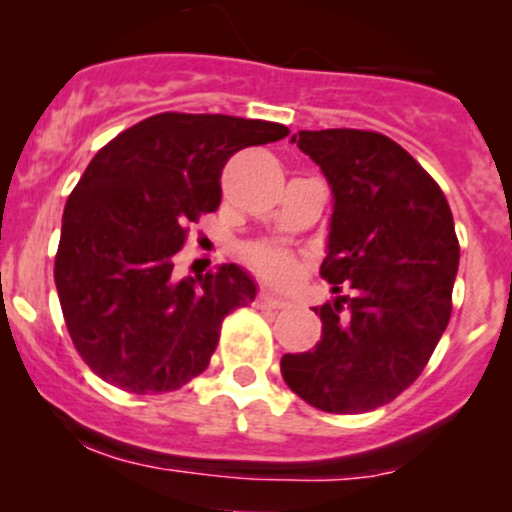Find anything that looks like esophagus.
Here are the masks:
<instances>
[{"mask_svg": "<svg viewBox=\"0 0 512 512\" xmlns=\"http://www.w3.org/2000/svg\"><path fill=\"white\" fill-rule=\"evenodd\" d=\"M255 303H257V308H269V310H281V308H286V305H289L286 298L274 296V293H269V291H262L260 296H257Z\"/></svg>", "mask_w": 512, "mask_h": 512, "instance_id": "34e87169", "label": "esophagus"}]
</instances>
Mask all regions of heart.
<instances>
[{"label":"heart","instance_id":"1","mask_svg":"<svg viewBox=\"0 0 512 512\" xmlns=\"http://www.w3.org/2000/svg\"><path fill=\"white\" fill-rule=\"evenodd\" d=\"M248 260L257 272L267 276L269 281H276V284H284L296 272V262H293L291 252L274 248V245H255V248L248 250Z\"/></svg>","mask_w":512,"mask_h":512}]
</instances>
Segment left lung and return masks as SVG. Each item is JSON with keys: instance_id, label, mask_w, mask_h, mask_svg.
<instances>
[{"instance_id": "left-lung-1", "label": "left lung", "mask_w": 512, "mask_h": 512, "mask_svg": "<svg viewBox=\"0 0 512 512\" xmlns=\"http://www.w3.org/2000/svg\"><path fill=\"white\" fill-rule=\"evenodd\" d=\"M291 142L320 166L332 190L327 257L320 274L339 293L313 308L322 339L286 354V385L330 414L392 402L421 375L448 327L460 264L443 190L397 142L363 129H301Z\"/></svg>"}]
</instances>
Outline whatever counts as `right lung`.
<instances>
[{
  "mask_svg": "<svg viewBox=\"0 0 512 512\" xmlns=\"http://www.w3.org/2000/svg\"><path fill=\"white\" fill-rule=\"evenodd\" d=\"M289 127L233 115L161 113L117 134L62 216L55 284L86 366L134 395L173 392L209 366L221 322L255 301L238 264L178 279L185 226L221 202V170Z\"/></svg>",
  "mask_w": 512,
  "mask_h": 512,
  "instance_id": "add662e5",
  "label": "right lung"
}]
</instances>
